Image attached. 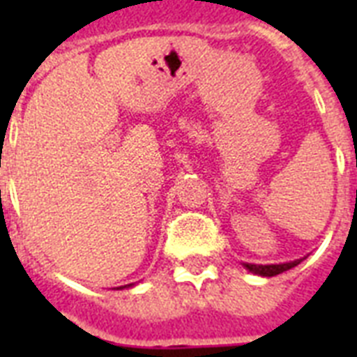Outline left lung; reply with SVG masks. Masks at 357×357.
<instances>
[{
	"mask_svg": "<svg viewBox=\"0 0 357 357\" xmlns=\"http://www.w3.org/2000/svg\"><path fill=\"white\" fill-rule=\"evenodd\" d=\"M302 259L291 261V263H280V265H252V263H244V266L248 268L250 272H254V274H259V276H276V274H282V272L289 271V268H293L296 266Z\"/></svg>",
	"mask_w": 357,
	"mask_h": 357,
	"instance_id": "left-lung-1",
	"label": "left lung"
}]
</instances>
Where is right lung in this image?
<instances>
[{
  "label": "right lung",
  "instance_id": "add662e5",
  "mask_svg": "<svg viewBox=\"0 0 357 357\" xmlns=\"http://www.w3.org/2000/svg\"><path fill=\"white\" fill-rule=\"evenodd\" d=\"M129 285H133V283H129ZM129 285H122V287H116V289H123V287H129Z\"/></svg>",
  "mask_w": 357,
  "mask_h": 357
}]
</instances>
